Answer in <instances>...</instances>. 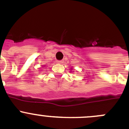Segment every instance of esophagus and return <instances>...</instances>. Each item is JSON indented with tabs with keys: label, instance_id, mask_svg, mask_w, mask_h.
I'll use <instances>...</instances> for the list:
<instances>
[{
	"label": "esophagus",
	"instance_id": "34e87169",
	"mask_svg": "<svg viewBox=\"0 0 129 129\" xmlns=\"http://www.w3.org/2000/svg\"><path fill=\"white\" fill-rule=\"evenodd\" d=\"M57 63H63V61H62V60H58V61H57Z\"/></svg>",
	"mask_w": 129,
	"mask_h": 129
}]
</instances>
